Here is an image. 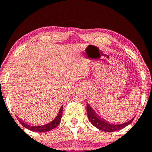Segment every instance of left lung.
I'll return each mask as SVG.
<instances>
[{"label": "left lung", "instance_id": "8db88e82", "mask_svg": "<svg viewBox=\"0 0 152 152\" xmlns=\"http://www.w3.org/2000/svg\"><path fill=\"white\" fill-rule=\"evenodd\" d=\"M87 109V114L88 120H90L93 125L97 127L98 129H100V130L104 132H115L118 130H120V129H123L126 126H127L131 123L134 120V117L132 118L130 120L127 122L122 124H117L110 123V122L106 121V120L102 119L100 117H99L96 114V113L93 110L92 107H91L87 103L86 105Z\"/></svg>", "mask_w": 152, "mask_h": 152}]
</instances>
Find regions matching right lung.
<instances>
[{
    "mask_svg": "<svg viewBox=\"0 0 152 152\" xmlns=\"http://www.w3.org/2000/svg\"><path fill=\"white\" fill-rule=\"evenodd\" d=\"M62 111H63V105H61V108L59 110V112H58L57 116L56 117V118L54 120H52V122H49L46 125H41V126H32L30 124L26 123V122H23V120L18 119L19 122H20V124L25 128L30 129L31 131L33 132H48L55 128L56 127H57L58 124L60 123L61 120V116H62Z\"/></svg>",
    "mask_w": 152,
    "mask_h": 152,
    "instance_id": "obj_1",
    "label": "right lung"
}]
</instances>
